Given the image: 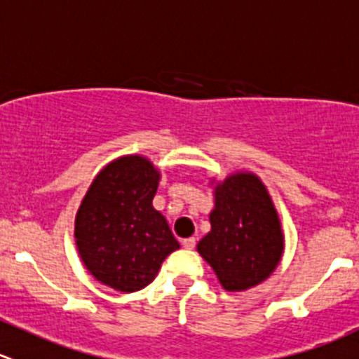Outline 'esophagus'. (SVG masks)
<instances>
[{"label":"esophagus","instance_id":"1","mask_svg":"<svg viewBox=\"0 0 359 359\" xmlns=\"http://www.w3.org/2000/svg\"><path fill=\"white\" fill-rule=\"evenodd\" d=\"M194 245H196V238H186L182 240V247L187 250H193Z\"/></svg>","mask_w":359,"mask_h":359}]
</instances>
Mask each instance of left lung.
Listing matches in <instances>:
<instances>
[{
	"label": "left lung",
	"instance_id": "left-lung-1",
	"mask_svg": "<svg viewBox=\"0 0 359 359\" xmlns=\"http://www.w3.org/2000/svg\"><path fill=\"white\" fill-rule=\"evenodd\" d=\"M210 186V231L196 249L226 291H247L272 276L283 259L280 217L256 173H229L222 180L212 179Z\"/></svg>",
	"mask_w": 359,
	"mask_h": 359
}]
</instances>
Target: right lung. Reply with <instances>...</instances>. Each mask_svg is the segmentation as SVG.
<instances>
[{"label": "right lung", "mask_w": 359, "mask_h": 359, "mask_svg": "<svg viewBox=\"0 0 359 359\" xmlns=\"http://www.w3.org/2000/svg\"><path fill=\"white\" fill-rule=\"evenodd\" d=\"M159 180L151 159L121 156L100 170L76 210L73 235L83 266L121 293L149 286L180 247L152 205Z\"/></svg>", "instance_id": "1"}]
</instances>
